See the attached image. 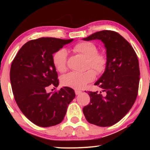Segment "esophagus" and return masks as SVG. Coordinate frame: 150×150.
<instances>
[{"instance_id":"obj_1","label":"esophagus","mask_w":150,"mask_h":150,"mask_svg":"<svg viewBox=\"0 0 150 150\" xmlns=\"http://www.w3.org/2000/svg\"><path fill=\"white\" fill-rule=\"evenodd\" d=\"M81 93H82V91H80V90H75L76 95H79V94H81Z\"/></svg>"}]
</instances>
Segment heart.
Wrapping results in <instances>:
<instances>
[{
    "label": "heart",
    "instance_id": "1",
    "mask_svg": "<svg viewBox=\"0 0 150 150\" xmlns=\"http://www.w3.org/2000/svg\"><path fill=\"white\" fill-rule=\"evenodd\" d=\"M74 50L81 53L87 58V68L91 67L98 74H101L105 71L107 66L108 59L105 53L98 52L95 44L90 42H83L74 46ZM67 51L65 48H61L53 55L52 61L55 68L60 72L66 70ZM93 69H89L83 72L71 71L63 75L61 78V84L65 87L73 89H83L95 79L96 73Z\"/></svg>",
    "mask_w": 150,
    "mask_h": 150
}]
</instances>
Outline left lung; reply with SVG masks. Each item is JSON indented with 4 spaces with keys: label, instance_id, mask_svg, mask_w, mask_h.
<instances>
[{
    "label": "left lung",
    "instance_id": "left-lung-1",
    "mask_svg": "<svg viewBox=\"0 0 150 150\" xmlns=\"http://www.w3.org/2000/svg\"><path fill=\"white\" fill-rule=\"evenodd\" d=\"M94 40L104 43L108 63L103 74L94 84L102 91L88 92L90 103L83 111L90 124L110 126L128 113L136 100L140 76L139 60L130 43L117 32L102 30L83 38L85 41Z\"/></svg>",
    "mask_w": 150,
    "mask_h": 150
}]
</instances>
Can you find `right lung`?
<instances>
[{"instance_id": "add662e5", "label": "right lung", "mask_w": 150, "mask_h": 150, "mask_svg": "<svg viewBox=\"0 0 150 150\" xmlns=\"http://www.w3.org/2000/svg\"><path fill=\"white\" fill-rule=\"evenodd\" d=\"M73 41L42 38L23 45L12 61L10 81L14 98L24 115L37 126L50 127L62 122L74 91L64 87L48 93L50 85H59L52 54Z\"/></svg>"}]
</instances>
